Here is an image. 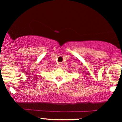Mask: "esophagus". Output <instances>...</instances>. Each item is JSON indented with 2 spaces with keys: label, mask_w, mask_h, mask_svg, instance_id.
I'll return each mask as SVG.
<instances>
[{
  "label": "esophagus",
  "mask_w": 122,
  "mask_h": 122,
  "mask_svg": "<svg viewBox=\"0 0 122 122\" xmlns=\"http://www.w3.org/2000/svg\"><path fill=\"white\" fill-rule=\"evenodd\" d=\"M58 66H59V67H60V68H61V67H62V63H61V62H60V63L58 64Z\"/></svg>",
  "instance_id": "34e87169"
}]
</instances>
